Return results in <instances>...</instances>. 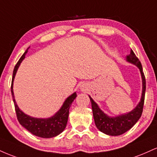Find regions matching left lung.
<instances>
[{"instance_id":"left-lung-1","label":"left lung","mask_w":157,"mask_h":157,"mask_svg":"<svg viewBox=\"0 0 157 157\" xmlns=\"http://www.w3.org/2000/svg\"><path fill=\"white\" fill-rule=\"evenodd\" d=\"M127 60L131 63L136 65L140 68L142 78V94L141 101L133 111L126 113V114L116 117H110L102 112L98 107V105H97L96 102L94 101L92 98L89 96L91 102V108H92L95 125L101 132L110 135V136H119L131 129L138 121L139 119L141 117L142 111H143L146 82H145V75L142 71V64L134 52H133V50H131V54L127 56Z\"/></svg>"}]
</instances>
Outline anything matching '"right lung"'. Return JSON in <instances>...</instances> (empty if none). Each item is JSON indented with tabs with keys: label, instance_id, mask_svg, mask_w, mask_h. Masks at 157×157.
I'll return each mask as SVG.
<instances>
[{
	"label": "right lung",
	"instance_id": "obj_1",
	"mask_svg": "<svg viewBox=\"0 0 157 157\" xmlns=\"http://www.w3.org/2000/svg\"><path fill=\"white\" fill-rule=\"evenodd\" d=\"M27 50L23 53L21 56L18 62L15 65V68L13 71V75H12V86H11V92H12V98H13L14 104H15V109L16 115L18 122L21 125H23L25 128L27 129L29 132L35 136H39L42 138H51L54 136H57L63 132L66 128V124H67L68 113H69V109L71 107V103L77 97V94L74 93L71 96H69L64 102L62 108L57 113H56L55 116L52 117L51 118L48 119H37L33 118L28 115L25 114L22 112L17 105L16 104L15 98H14L13 89H12V85H13V80L15 78L16 71L18 68L21 61L24 59L25 55L27 53Z\"/></svg>",
	"mask_w": 157,
	"mask_h": 157
}]
</instances>
